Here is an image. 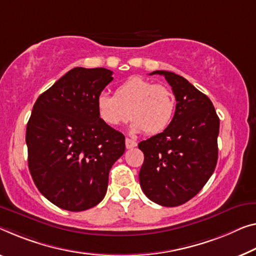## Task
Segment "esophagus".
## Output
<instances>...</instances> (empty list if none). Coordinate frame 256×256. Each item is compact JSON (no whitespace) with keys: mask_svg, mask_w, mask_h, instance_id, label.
I'll list each match as a JSON object with an SVG mask.
<instances>
[{"mask_svg":"<svg viewBox=\"0 0 256 256\" xmlns=\"http://www.w3.org/2000/svg\"><path fill=\"white\" fill-rule=\"evenodd\" d=\"M136 145H137V143L135 140H132L130 138H126V148H135Z\"/></svg>","mask_w":256,"mask_h":256,"instance_id":"obj_1","label":"esophagus"}]
</instances>
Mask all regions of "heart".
I'll return each mask as SVG.
<instances>
[{"label":"heart","instance_id":"b5f03b06","mask_svg":"<svg viewBox=\"0 0 256 256\" xmlns=\"http://www.w3.org/2000/svg\"><path fill=\"white\" fill-rule=\"evenodd\" d=\"M175 108V95L167 86L140 76L118 86L113 96L100 94L96 100L98 118L108 127H118L130 119L132 132L148 135L162 132L170 124Z\"/></svg>","mask_w":256,"mask_h":256}]
</instances>
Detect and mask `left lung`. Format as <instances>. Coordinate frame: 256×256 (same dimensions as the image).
<instances>
[{
	"label": "left lung",
	"mask_w": 256,
	"mask_h": 256,
	"mask_svg": "<svg viewBox=\"0 0 256 256\" xmlns=\"http://www.w3.org/2000/svg\"><path fill=\"white\" fill-rule=\"evenodd\" d=\"M152 74L170 84L176 110L162 132L138 144L144 153L140 184L153 202L175 207L194 198L214 172L220 119L210 98L186 78L168 70Z\"/></svg>",
	"instance_id": "8db88e82"
}]
</instances>
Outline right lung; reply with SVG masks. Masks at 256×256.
Here are the masks:
<instances>
[{"mask_svg": "<svg viewBox=\"0 0 256 256\" xmlns=\"http://www.w3.org/2000/svg\"><path fill=\"white\" fill-rule=\"evenodd\" d=\"M103 68L68 70L35 102L27 124L28 168L38 191L60 208L89 210L104 199L124 136L100 120L96 100L113 80Z\"/></svg>", "mask_w": 256, "mask_h": 256, "instance_id": "1", "label": "right lung"}]
</instances>
